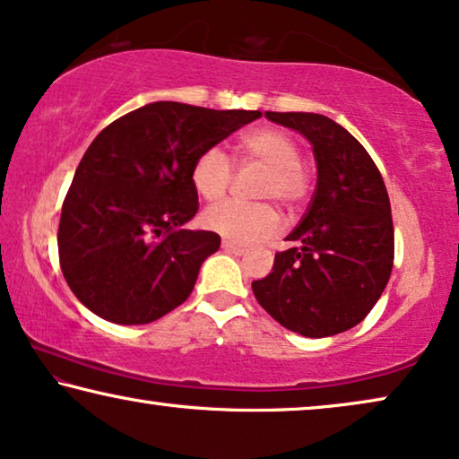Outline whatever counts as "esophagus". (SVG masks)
Returning <instances> with one entry per match:
<instances>
[{
    "label": "esophagus",
    "instance_id": "34e87169",
    "mask_svg": "<svg viewBox=\"0 0 459 459\" xmlns=\"http://www.w3.org/2000/svg\"><path fill=\"white\" fill-rule=\"evenodd\" d=\"M222 249L227 251V254H232V255L247 254V249L241 247V245H237V243H230V241H222Z\"/></svg>",
    "mask_w": 459,
    "mask_h": 459
}]
</instances>
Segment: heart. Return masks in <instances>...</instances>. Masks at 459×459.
Segmentation results:
<instances>
[{
  "mask_svg": "<svg viewBox=\"0 0 459 459\" xmlns=\"http://www.w3.org/2000/svg\"><path fill=\"white\" fill-rule=\"evenodd\" d=\"M238 162L260 164L266 168L257 186V195L295 208L303 202L309 189V174L301 164L299 143L291 134L274 126L255 128L243 134L237 145ZM232 178L229 158L208 147L195 158L191 168L193 189L205 202H218L227 193ZM204 227L230 243L254 245L266 241L281 229V216L270 204L222 202L212 205L204 214Z\"/></svg>",
  "mask_w": 459,
  "mask_h": 459,
  "instance_id": "1",
  "label": "heart"
}]
</instances>
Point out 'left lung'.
Segmentation results:
<instances>
[{"instance_id": "8db88e82", "label": "left lung", "mask_w": 459, "mask_h": 459, "mask_svg": "<svg viewBox=\"0 0 459 459\" xmlns=\"http://www.w3.org/2000/svg\"><path fill=\"white\" fill-rule=\"evenodd\" d=\"M314 147L318 180L307 212L251 289L276 322L303 337L350 331L383 295L395 254L385 180L364 145L337 122L312 112H266Z\"/></svg>"}]
</instances>
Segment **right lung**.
I'll return each instance as SVG.
<instances>
[{
    "instance_id": "right-lung-1",
    "label": "right lung",
    "mask_w": 459,
    "mask_h": 459,
    "mask_svg": "<svg viewBox=\"0 0 459 459\" xmlns=\"http://www.w3.org/2000/svg\"><path fill=\"white\" fill-rule=\"evenodd\" d=\"M260 116L153 101L103 128L76 168L57 229L62 274L82 306L116 325H147L191 295L221 247L216 232L183 229L199 210L193 162Z\"/></svg>"
}]
</instances>
